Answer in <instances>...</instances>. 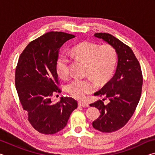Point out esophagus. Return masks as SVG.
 <instances>
[{
  "instance_id": "34e87169",
  "label": "esophagus",
  "mask_w": 155,
  "mask_h": 155,
  "mask_svg": "<svg viewBox=\"0 0 155 155\" xmlns=\"http://www.w3.org/2000/svg\"><path fill=\"white\" fill-rule=\"evenodd\" d=\"M78 105L83 107H89V104L85 103V102H83V101H78Z\"/></svg>"
}]
</instances>
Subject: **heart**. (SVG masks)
Here are the masks:
<instances>
[{"label": "heart", "instance_id": "heart-1", "mask_svg": "<svg viewBox=\"0 0 155 155\" xmlns=\"http://www.w3.org/2000/svg\"><path fill=\"white\" fill-rule=\"evenodd\" d=\"M72 54L76 59L86 64L85 75L98 84L107 82L114 74L117 61V52L108 44L99 46L90 41L78 44L72 48ZM56 72L65 79L70 74V59L64 53L60 54L56 61ZM91 78H74L66 86V90L76 98H83L95 90L96 83Z\"/></svg>", "mask_w": 155, "mask_h": 155}]
</instances>
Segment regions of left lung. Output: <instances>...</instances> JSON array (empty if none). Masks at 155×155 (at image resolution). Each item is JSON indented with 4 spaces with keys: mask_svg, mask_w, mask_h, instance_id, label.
Returning <instances> with one entry per match:
<instances>
[{
    "mask_svg": "<svg viewBox=\"0 0 155 155\" xmlns=\"http://www.w3.org/2000/svg\"><path fill=\"white\" fill-rule=\"evenodd\" d=\"M94 36L114 46L118 56L114 76L94 94L105 98L90 104L101 111L100 116L92 122L93 127L103 133H112L124 127L134 114L141 95L142 72L134 52L127 44L109 33H97ZM107 99L109 103L104 105Z\"/></svg>",
    "mask_w": 155,
    "mask_h": 155,
    "instance_id": "8db88e82",
    "label": "left lung"
}]
</instances>
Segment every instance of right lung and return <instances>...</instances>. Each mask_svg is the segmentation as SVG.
I'll list each match as a JSON object with an SVG mask.
<instances>
[{
    "instance_id": "1",
    "label": "right lung",
    "mask_w": 155,
    "mask_h": 155,
    "mask_svg": "<svg viewBox=\"0 0 155 155\" xmlns=\"http://www.w3.org/2000/svg\"><path fill=\"white\" fill-rule=\"evenodd\" d=\"M74 37L59 31L44 34L28 44L15 68V85L21 105L31 126L42 134L62 130L78 107L71 97H61L57 103L51 99L54 94L61 92L55 68L59 48Z\"/></svg>"
}]
</instances>
